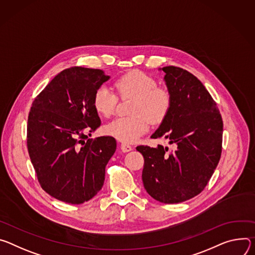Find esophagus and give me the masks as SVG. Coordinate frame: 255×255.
<instances>
[{
	"mask_svg": "<svg viewBox=\"0 0 255 255\" xmlns=\"http://www.w3.org/2000/svg\"><path fill=\"white\" fill-rule=\"evenodd\" d=\"M121 149H122V151H123V152L127 153V152H129V151H131V150H132V147H131V146H129L128 144H126V143H122V145H121Z\"/></svg>",
	"mask_w": 255,
	"mask_h": 255,
	"instance_id": "esophagus-1",
	"label": "esophagus"
}]
</instances>
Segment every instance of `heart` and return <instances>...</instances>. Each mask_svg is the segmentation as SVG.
<instances>
[{
	"mask_svg": "<svg viewBox=\"0 0 255 255\" xmlns=\"http://www.w3.org/2000/svg\"><path fill=\"white\" fill-rule=\"evenodd\" d=\"M115 88L122 99L133 98L132 117L116 119L105 127V131L124 143H134L149 130V122L161 123L171 107V94L159 87L157 81L140 71H131L120 77ZM119 98L106 86L99 87L93 96V107L100 116L109 118L115 113Z\"/></svg>",
	"mask_w": 255,
	"mask_h": 255,
	"instance_id": "heart-1",
	"label": "heart"
}]
</instances>
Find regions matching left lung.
<instances>
[{"mask_svg":"<svg viewBox=\"0 0 255 255\" xmlns=\"http://www.w3.org/2000/svg\"><path fill=\"white\" fill-rule=\"evenodd\" d=\"M172 102L152 138L165 137L173 149L137 146L144 157L142 179L147 192L164 204H178L201 193L222 153L223 121L203 83L178 67H164Z\"/></svg>","mask_w":255,"mask_h":255,"instance_id":"1","label":"left lung"}]
</instances>
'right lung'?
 <instances>
[{"label":"right lung","mask_w":255,"mask_h":255,"mask_svg":"<svg viewBox=\"0 0 255 255\" xmlns=\"http://www.w3.org/2000/svg\"><path fill=\"white\" fill-rule=\"evenodd\" d=\"M109 78L99 69L72 67L56 75L32 102L28 153L40 186L56 200L80 205L103 186L117 140L88 134L101 123L94 93Z\"/></svg>","instance_id":"1"}]
</instances>
